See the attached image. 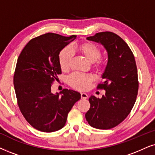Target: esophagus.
I'll use <instances>...</instances> for the list:
<instances>
[{"label": "esophagus", "mask_w": 155, "mask_h": 155, "mask_svg": "<svg viewBox=\"0 0 155 155\" xmlns=\"http://www.w3.org/2000/svg\"><path fill=\"white\" fill-rule=\"evenodd\" d=\"M81 97L83 99H87L88 98V95L86 93H81Z\"/></svg>", "instance_id": "34e87169"}]
</instances>
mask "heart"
<instances>
[{
  "instance_id": "b5f03b06",
  "label": "heart",
  "mask_w": 155,
  "mask_h": 155,
  "mask_svg": "<svg viewBox=\"0 0 155 155\" xmlns=\"http://www.w3.org/2000/svg\"><path fill=\"white\" fill-rule=\"evenodd\" d=\"M78 50L83 55L84 58L90 63H94V67L98 71L104 69L106 63L104 60L101 59V51L97 45L91 42L82 43L78 46ZM73 58V48L66 47L60 52L58 61L62 70H68L71 65ZM68 83L74 89L78 90H87L89 89L93 76L89 74L81 73H73L68 77Z\"/></svg>"
}]
</instances>
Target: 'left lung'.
Wrapping results in <instances>:
<instances>
[{"label":"left lung","mask_w":155,"mask_h":155,"mask_svg":"<svg viewBox=\"0 0 155 155\" xmlns=\"http://www.w3.org/2000/svg\"><path fill=\"white\" fill-rule=\"evenodd\" d=\"M103 45L108 62L102 74L104 81L97 89H104L101 99L91 96L89 110L85 117L90 126L109 130L117 126L128 116L138 93L137 68L133 53L118 35L106 31L87 38Z\"/></svg>","instance_id":"1"}]
</instances>
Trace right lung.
Masks as SVG:
<instances>
[{"label": "right lung", "mask_w": 155, "mask_h": 155, "mask_svg": "<svg viewBox=\"0 0 155 155\" xmlns=\"http://www.w3.org/2000/svg\"><path fill=\"white\" fill-rule=\"evenodd\" d=\"M76 36L48 33L31 39L18 58L13 84L19 109L37 130L56 132L63 128L68 114L81 99L77 91L64 89L51 93V84L61 74L58 57Z\"/></svg>", "instance_id": "right-lung-1"}]
</instances>
